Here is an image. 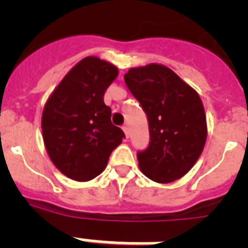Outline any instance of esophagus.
<instances>
[{"instance_id":"obj_1","label":"esophagus","mask_w":248,"mask_h":248,"mask_svg":"<svg viewBox=\"0 0 248 248\" xmlns=\"http://www.w3.org/2000/svg\"><path fill=\"white\" fill-rule=\"evenodd\" d=\"M123 130H124V133H125L126 138H128L129 137V128H128V125H123Z\"/></svg>"}]
</instances>
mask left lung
Segmentation results:
<instances>
[{
    "instance_id": "left-lung-1",
    "label": "left lung",
    "mask_w": 248,
    "mask_h": 248,
    "mask_svg": "<svg viewBox=\"0 0 248 248\" xmlns=\"http://www.w3.org/2000/svg\"><path fill=\"white\" fill-rule=\"evenodd\" d=\"M124 80L148 118L149 145L137 153L140 170L156 183L180 179L198 161L207 135L199 94L160 64L131 68Z\"/></svg>"
}]
</instances>
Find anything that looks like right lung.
<instances>
[{
	"label": "right lung",
	"mask_w": 248,
	"mask_h": 248,
	"mask_svg": "<svg viewBox=\"0 0 248 248\" xmlns=\"http://www.w3.org/2000/svg\"><path fill=\"white\" fill-rule=\"evenodd\" d=\"M117 76L115 65L87 57L68 72L46 104V149L59 171L73 180L98 176L111 151L125 138L111 123V109L103 98Z\"/></svg>",
	"instance_id": "obj_1"
}]
</instances>
